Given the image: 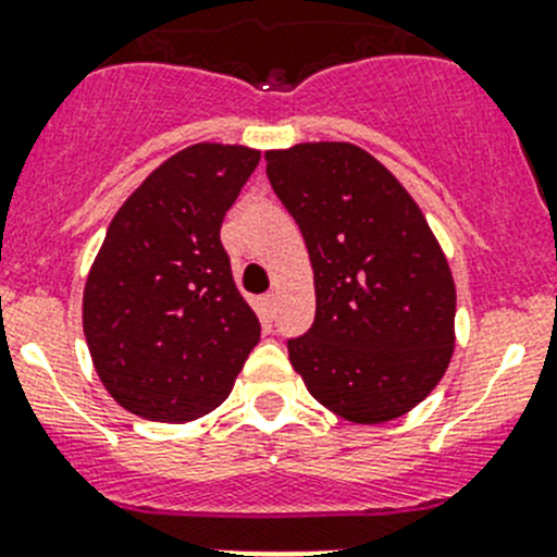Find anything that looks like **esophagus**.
Segmentation results:
<instances>
[{"instance_id": "34e87169", "label": "esophagus", "mask_w": 557, "mask_h": 557, "mask_svg": "<svg viewBox=\"0 0 557 557\" xmlns=\"http://www.w3.org/2000/svg\"><path fill=\"white\" fill-rule=\"evenodd\" d=\"M263 302H267V308H274V305H277V290H269V294L263 296Z\"/></svg>"}]
</instances>
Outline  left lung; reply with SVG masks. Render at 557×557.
I'll list each match as a JSON object with an SVG mask.
<instances>
[{
  "instance_id": "1",
  "label": "left lung",
  "mask_w": 557,
  "mask_h": 557,
  "mask_svg": "<svg viewBox=\"0 0 557 557\" xmlns=\"http://www.w3.org/2000/svg\"><path fill=\"white\" fill-rule=\"evenodd\" d=\"M267 175L313 267L315 321L288 341L294 371L349 423L412 412L456 346L454 274L420 206L351 143L267 150Z\"/></svg>"
}]
</instances>
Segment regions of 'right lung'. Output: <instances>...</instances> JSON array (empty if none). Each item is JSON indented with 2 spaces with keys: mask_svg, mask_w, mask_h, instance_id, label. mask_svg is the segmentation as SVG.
Instances as JSON below:
<instances>
[{
  "mask_svg": "<svg viewBox=\"0 0 557 557\" xmlns=\"http://www.w3.org/2000/svg\"><path fill=\"white\" fill-rule=\"evenodd\" d=\"M258 161L261 150L247 145H189L109 222L87 274L82 326L101 384L137 418L208 414L261 341L220 242L225 211Z\"/></svg>",
  "mask_w": 557,
  "mask_h": 557,
  "instance_id": "1",
  "label": "right lung"
}]
</instances>
